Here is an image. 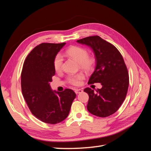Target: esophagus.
<instances>
[{"mask_svg":"<svg viewBox=\"0 0 151 151\" xmlns=\"http://www.w3.org/2000/svg\"><path fill=\"white\" fill-rule=\"evenodd\" d=\"M83 91L81 89H75V93L76 94H79V93H83Z\"/></svg>","mask_w":151,"mask_h":151,"instance_id":"34e87169","label":"esophagus"}]
</instances>
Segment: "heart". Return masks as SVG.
Wrapping results in <instances>:
<instances>
[{
  "label": "heart",
  "mask_w": 151,
  "mask_h": 151,
  "mask_svg": "<svg viewBox=\"0 0 151 151\" xmlns=\"http://www.w3.org/2000/svg\"><path fill=\"white\" fill-rule=\"evenodd\" d=\"M66 53L79 63L80 66L86 70L91 69L93 65L94 60L92 58L88 57V52L84 48L77 46H72L67 49ZM62 62V56L60 54H57L53 60V67L55 71L58 72L61 70ZM83 79L84 76L82 74L70 75L68 77V81L71 84L76 86L80 85Z\"/></svg>",
  "instance_id": "obj_1"
}]
</instances>
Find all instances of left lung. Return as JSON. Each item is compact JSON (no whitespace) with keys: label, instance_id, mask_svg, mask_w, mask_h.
Wrapping results in <instances>:
<instances>
[{"label":"left lung","instance_id":"obj_1","mask_svg":"<svg viewBox=\"0 0 151 151\" xmlns=\"http://www.w3.org/2000/svg\"><path fill=\"white\" fill-rule=\"evenodd\" d=\"M92 49L96 66L88 84L101 83L102 88L94 91L87 88L89 95L87 109L93 115L106 117L115 113L124 101L129 84V77L121 53L113 45L98 36L77 40Z\"/></svg>","mask_w":151,"mask_h":151}]
</instances>
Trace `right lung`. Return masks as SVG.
I'll list each match as a JSON object with an SVG mask.
<instances>
[{
	"mask_svg": "<svg viewBox=\"0 0 151 151\" xmlns=\"http://www.w3.org/2000/svg\"><path fill=\"white\" fill-rule=\"evenodd\" d=\"M66 44L42 43L29 53L21 72V89L31 113L45 123L56 124L68 115L76 97L72 89L53 91L50 83L55 74L54 58Z\"/></svg>",
	"mask_w": 151,
	"mask_h": 151,
	"instance_id": "obj_1",
	"label": "right lung"
}]
</instances>
